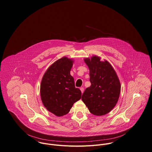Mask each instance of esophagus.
Segmentation results:
<instances>
[{"mask_svg":"<svg viewBox=\"0 0 152 152\" xmlns=\"http://www.w3.org/2000/svg\"><path fill=\"white\" fill-rule=\"evenodd\" d=\"M80 90H81V92H82V93H83V91H84V88H83V87H80Z\"/></svg>","mask_w":152,"mask_h":152,"instance_id":"34e87169","label":"esophagus"}]
</instances>
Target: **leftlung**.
I'll return each instance as SVG.
<instances>
[{"label": "left lung", "instance_id": "left-lung-1", "mask_svg": "<svg viewBox=\"0 0 152 152\" xmlns=\"http://www.w3.org/2000/svg\"><path fill=\"white\" fill-rule=\"evenodd\" d=\"M90 71L91 86L86 88L82 100L93 115L102 116L116 105L121 91L117 74L109 62L94 55L84 59Z\"/></svg>", "mask_w": 152, "mask_h": 152}]
</instances>
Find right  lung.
<instances>
[{
    "label": "right lung",
    "instance_id": "right-lung-1",
    "mask_svg": "<svg viewBox=\"0 0 152 152\" xmlns=\"http://www.w3.org/2000/svg\"><path fill=\"white\" fill-rule=\"evenodd\" d=\"M74 61L64 56L53 62L45 72L40 86L44 106L57 117L70 111L73 104L81 99L82 92L76 88L70 72Z\"/></svg>",
    "mask_w": 152,
    "mask_h": 152
}]
</instances>
